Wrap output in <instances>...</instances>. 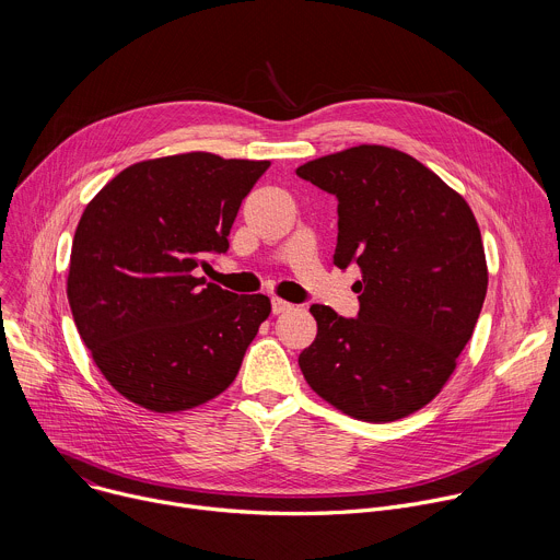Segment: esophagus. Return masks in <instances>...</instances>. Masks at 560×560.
<instances>
[{"label": "esophagus", "mask_w": 560, "mask_h": 560, "mask_svg": "<svg viewBox=\"0 0 560 560\" xmlns=\"http://www.w3.org/2000/svg\"><path fill=\"white\" fill-rule=\"evenodd\" d=\"M270 305H272V314H283V312H290V310L294 307L292 303H288V301H283V299H277V296H272Z\"/></svg>", "instance_id": "1"}]
</instances>
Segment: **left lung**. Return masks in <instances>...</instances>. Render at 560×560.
Masks as SVG:
<instances>
[{
	"instance_id": "8db88e82",
	"label": "left lung",
	"mask_w": 560,
	"mask_h": 560,
	"mask_svg": "<svg viewBox=\"0 0 560 560\" xmlns=\"http://www.w3.org/2000/svg\"><path fill=\"white\" fill-rule=\"evenodd\" d=\"M296 175L339 206L335 266H359V314L312 305L316 339L299 354L307 385L372 423L404 419L441 392L488 292L481 230L460 195L415 156L357 145Z\"/></svg>"
}]
</instances>
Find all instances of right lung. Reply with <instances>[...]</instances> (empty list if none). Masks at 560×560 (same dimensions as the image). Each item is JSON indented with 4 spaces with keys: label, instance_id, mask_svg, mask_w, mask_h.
Returning <instances> with one entry per match:
<instances>
[{
    "label": "right lung",
    "instance_id": "obj_1",
    "mask_svg": "<svg viewBox=\"0 0 560 560\" xmlns=\"http://www.w3.org/2000/svg\"><path fill=\"white\" fill-rule=\"evenodd\" d=\"M270 162L173 154L135 164L86 206L72 238L68 303L97 368L128 401L182 412L221 394L270 314L197 275Z\"/></svg>",
    "mask_w": 560,
    "mask_h": 560
}]
</instances>
